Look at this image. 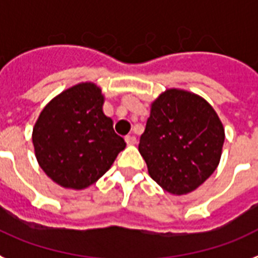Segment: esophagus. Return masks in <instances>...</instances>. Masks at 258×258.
<instances>
[{"label": "esophagus", "mask_w": 258, "mask_h": 258, "mask_svg": "<svg viewBox=\"0 0 258 258\" xmlns=\"http://www.w3.org/2000/svg\"><path fill=\"white\" fill-rule=\"evenodd\" d=\"M125 142H126V145L132 146V145H136L137 140H136V137H133V136H127V137H125Z\"/></svg>", "instance_id": "1"}]
</instances>
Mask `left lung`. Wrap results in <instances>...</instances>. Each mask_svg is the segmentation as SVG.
<instances>
[{
  "label": "left lung",
  "instance_id": "obj_1",
  "mask_svg": "<svg viewBox=\"0 0 258 258\" xmlns=\"http://www.w3.org/2000/svg\"><path fill=\"white\" fill-rule=\"evenodd\" d=\"M224 138V126L207 100L169 88L152 103L138 150L153 180L172 195H186L216 170Z\"/></svg>",
  "mask_w": 258,
  "mask_h": 258
}]
</instances>
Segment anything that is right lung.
<instances>
[{
    "instance_id": "1",
    "label": "right lung",
    "mask_w": 258,
    "mask_h": 258,
    "mask_svg": "<svg viewBox=\"0 0 258 258\" xmlns=\"http://www.w3.org/2000/svg\"><path fill=\"white\" fill-rule=\"evenodd\" d=\"M104 95L92 82L79 83L44 106L33 127L40 169L56 184L84 190L110 169L126 144L103 110Z\"/></svg>"
}]
</instances>
